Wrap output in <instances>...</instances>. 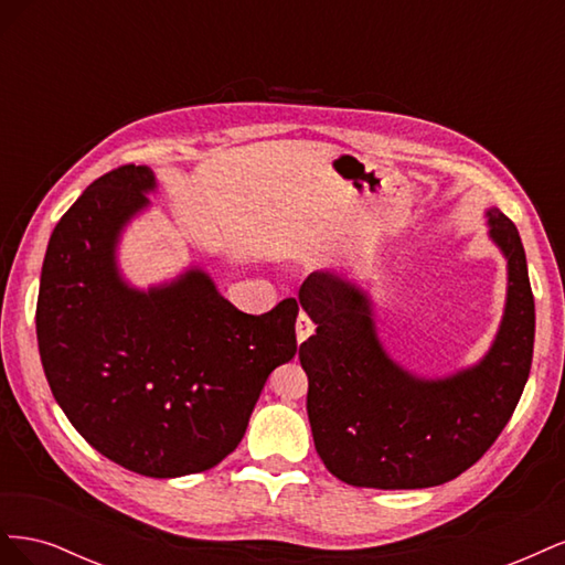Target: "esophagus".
I'll return each instance as SVG.
<instances>
[{
  "mask_svg": "<svg viewBox=\"0 0 565 565\" xmlns=\"http://www.w3.org/2000/svg\"><path fill=\"white\" fill-rule=\"evenodd\" d=\"M313 330H316L313 320L301 311L299 318H297V339H299V341H306V339H309V337L313 334Z\"/></svg>",
  "mask_w": 565,
  "mask_h": 565,
  "instance_id": "esophagus-1",
  "label": "esophagus"
}]
</instances>
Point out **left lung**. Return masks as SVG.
Returning a JSON list of instances; mask_svg holds the SVG:
<instances>
[{"mask_svg": "<svg viewBox=\"0 0 565 565\" xmlns=\"http://www.w3.org/2000/svg\"><path fill=\"white\" fill-rule=\"evenodd\" d=\"M488 235L507 259V303L488 353L450 377L426 380L382 347L372 299L353 280L313 270L299 287L318 324L299 347L309 374L313 443L332 476L355 488L448 483L486 455L514 415L533 363L535 299L516 226L490 207Z\"/></svg>", "mask_w": 565, "mask_h": 565, "instance_id": "8db88e82", "label": "left lung"}]
</instances>
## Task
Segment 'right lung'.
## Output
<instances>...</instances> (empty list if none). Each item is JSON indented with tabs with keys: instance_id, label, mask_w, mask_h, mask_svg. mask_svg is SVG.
<instances>
[{
	"instance_id": "1",
	"label": "right lung",
	"mask_w": 565,
	"mask_h": 565,
	"mask_svg": "<svg viewBox=\"0 0 565 565\" xmlns=\"http://www.w3.org/2000/svg\"><path fill=\"white\" fill-rule=\"evenodd\" d=\"M158 188L150 167L96 179L46 247L38 344L56 403L100 455L150 478L216 467L243 440L268 374L297 353L295 299L249 316L202 268L131 287L117 243Z\"/></svg>"
}]
</instances>
